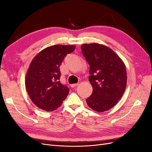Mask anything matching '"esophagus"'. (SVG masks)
<instances>
[{
  "instance_id": "34e87169",
  "label": "esophagus",
  "mask_w": 152,
  "mask_h": 152,
  "mask_svg": "<svg viewBox=\"0 0 152 152\" xmlns=\"http://www.w3.org/2000/svg\"><path fill=\"white\" fill-rule=\"evenodd\" d=\"M78 84H79L78 83H77V84H71L70 86H71L72 87H76L77 86H78Z\"/></svg>"
}]
</instances>
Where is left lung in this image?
<instances>
[{
    "instance_id": "left-lung-1",
    "label": "left lung",
    "mask_w": 152,
    "mask_h": 152,
    "mask_svg": "<svg viewBox=\"0 0 152 152\" xmlns=\"http://www.w3.org/2000/svg\"><path fill=\"white\" fill-rule=\"evenodd\" d=\"M81 49L90 66L89 80L93 86V93L86 99L87 104L96 112L107 111L117 104L125 92V64L106 45L85 44L81 45Z\"/></svg>"
}]
</instances>
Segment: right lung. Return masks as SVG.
I'll return each instance as SVG.
<instances>
[{"label":"right lung","mask_w":152,"mask_h":152,"mask_svg":"<svg viewBox=\"0 0 152 152\" xmlns=\"http://www.w3.org/2000/svg\"><path fill=\"white\" fill-rule=\"evenodd\" d=\"M73 45H54L44 49L32 59L25 77L26 89L38 108L53 112L61 105L69 89L60 83L59 66Z\"/></svg>","instance_id":"right-lung-1"}]
</instances>
